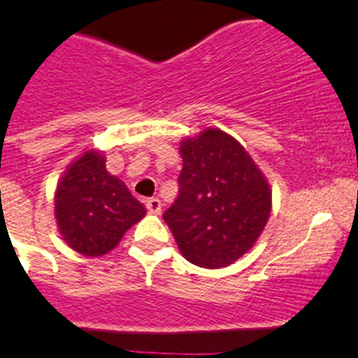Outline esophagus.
Segmentation results:
<instances>
[{
    "instance_id": "obj_1",
    "label": "esophagus",
    "mask_w": 358,
    "mask_h": 358,
    "mask_svg": "<svg viewBox=\"0 0 358 358\" xmlns=\"http://www.w3.org/2000/svg\"><path fill=\"white\" fill-rule=\"evenodd\" d=\"M146 208H148L150 213H155V215H159L160 210H162V203H160L159 198H150V199H146Z\"/></svg>"
}]
</instances>
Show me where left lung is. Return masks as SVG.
Wrapping results in <instances>:
<instances>
[{
	"mask_svg": "<svg viewBox=\"0 0 358 358\" xmlns=\"http://www.w3.org/2000/svg\"><path fill=\"white\" fill-rule=\"evenodd\" d=\"M180 155L178 196L164 220L187 262L210 270L233 265L268 222V180L249 152L220 129L208 127L182 139Z\"/></svg>",
	"mask_w": 358,
	"mask_h": 358,
	"instance_id": "1",
	"label": "left lung"
}]
</instances>
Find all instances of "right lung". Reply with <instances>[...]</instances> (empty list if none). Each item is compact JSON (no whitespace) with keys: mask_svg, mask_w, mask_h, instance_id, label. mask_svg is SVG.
<instances>
[{"mask_svg":"<svg viewBox=\"0 0 358 358\" xmlns=\"http://www.w3.org/2000/svg\"><path fill=\"white\" fill-rule=\"evenodd\" d=\"M145 213V205L106 169L100 150H86L69 164L55 190L59 235L70 249L88 258L111 252Z\"/></svg>","mask_w":358,"mask_h":358,"instance_id":"obj_1","label":"right lung"}]
</instances>
